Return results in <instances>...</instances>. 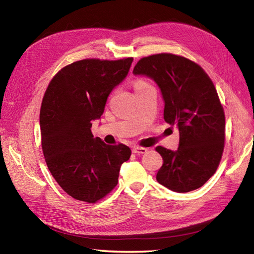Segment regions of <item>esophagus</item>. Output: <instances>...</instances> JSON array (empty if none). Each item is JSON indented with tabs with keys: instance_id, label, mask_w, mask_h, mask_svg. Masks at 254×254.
<instances>
[{
	"instance_id": "esophagus-1",
	"label": "esophagus",
	"mask_w": 254,
	"mask_h": 254,
	"mask_svg": "<svg viewBox=\"0 0 254 254\" xmlns=\"http://www.w3.org/2000/svg\"><path fill=\"white\" fill-rule=\"evenodd\" d=\"M148 151L147 148H144V147H134L133 148V153L135 154H144Z\"/></svg>"
}]
</instances>
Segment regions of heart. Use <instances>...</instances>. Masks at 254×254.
I'll list each match as a JSON object with an SVG mask.
<instances>
[{
  "label": "heart",
  "mask_w": 254,
  "mask_h": 254,
  "mask_svg": "<svg viewBox=\"0 0 254 254\" xmlns=\"http://www.w3.org/2000/svg\"><path fill=\"white\" fill-rule=\"evenodd\" d=\"M145 84H148L146 81L144 80H138L136 81L135 84H134V88H137V87H141V86H145Z\"/></svg>",
  "instance_id": "heart-1"
}]
</instances>
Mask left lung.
<instances>
[{
    "instance_id": "8db88e82",
    "label": "left lung",
    "mask_w": 254,
    "mask_h": 254,
    "mask_svg": "<svg viewBox=\"0 0 254 254\" xmlns=\"http://www.w3.org/2000/svg\"><path fill=\"white\" fill-rule=\"evenodd\" d=\"M133 74L158 84L164 120L179 131L176 151L155 148L163 158L158 183L179 193L198 189L216 173L224 149V110L211 79L198 64L173 54L142 58Z\"/></svg>"
}]
</instances>
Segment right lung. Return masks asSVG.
Listing matches in <instances>:
<instances>
[{
  "label": "right lung",
  "instance_id": "add662e5",
  "mask_svg": "<svg viewBox=\"0 0 254 254\" xmlns=\"http://www.w3.org/2000/svg\"><path fill=\"white\" fill-rule=\"evenodd\" d=\"M133 58L84 59L58 71L45 92L40 114L42 148L51 175L75 199L95 203L118 184L127 146L106 145L91 132L110 92L127 77Z\"/></svg>",
  "mask_w": 254,
  "mask_h": 254
}]
</instances>
